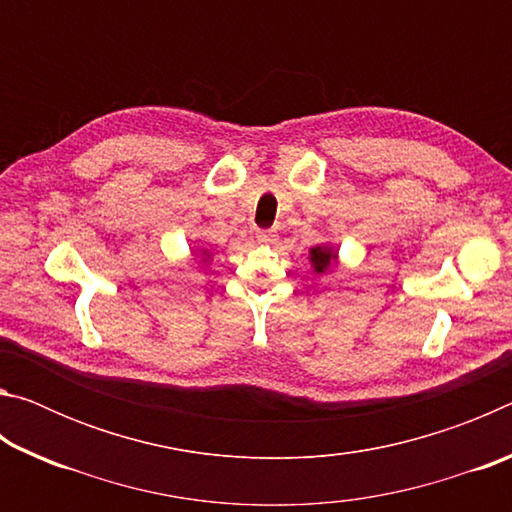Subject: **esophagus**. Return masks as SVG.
Returning <instances> with one entry per match:
<instances>
[{
  "instance_id": "esophagus-1",
  "label": "esophagus",
  "mask_w": 512,
  "mask_h": 512,
  "mask_svg": "<svg viewBox=\"0 0 512 512\" xmlns=\"http://www.w3.org/2000/svg\"><path fill=\"white\" fill-rule=\"evenodd\" d=\"M275 230H257V239L262 241V244H271V241H275Z\"/></svg>"
}]
</instances>
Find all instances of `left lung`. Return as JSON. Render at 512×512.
Returning <instances> with one entry per match:
<instances>
[{"label": "left lung", "mask_w": 512, "mask_h": 512, "mask_svg": "<svg viewBox=\"0 0 512 512\" xmlns=\"http://www.w3.org/2000/svg\"><path fill=\"white\" fill-rule=\"evenodd\" d=\"M309 259L316 273H327L336 259V250L332 246H316L309 250Z\"/></svg>", "instance_id": "obj_1"}]
</instances>
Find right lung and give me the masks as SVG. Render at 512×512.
I'll return each instance as SVG.
<instances>
[{"instance_id": "obj_1", "label": "right lung", "mask_w": 512, "mask_h": 512, "mask_svg": "<svg viewBox=\"0 0 512 512\" xmlns=\"http://www.w3.org/2000/svg\"><path fill=\"white\" fill-rule=\"evenodd\" d=\"M201 253H203V255H205V257H210V255H207V250H201Z\"/></svg>"}]
</instances>
